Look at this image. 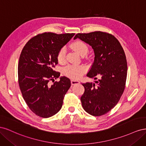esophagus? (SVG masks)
<instances>
[{
	"instance_id": "34e87169",
	"label": "esophagus",
	"mask_w": 146,
	"mask_h": 146,
	"mask_svg": "<svg viewBox=\"0 0 146 146\" xmlns=\"http://www.w3.org/2000/svg\"><path fill=\"white\" fill-rule=\"evenodd\" d=\"M80 83V82L78 80H71V84L72 85H77V84Z\"/></svg>"
}]
</instances>
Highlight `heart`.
I'll list each match as a JSON object with an SVG mask.
<instances>
[{
  "label": "heart",
  "mask_w": 146,
  "mask_h": 146,
  "mask_svg": "<svg viewBox=\"0 0 146 146\" xmlns=\"http://www.w3.org/2000/svg\"><path fill=\"white\" fill-rule=\"evenodd\" d=\"M70 47L81 56L85 55L88 51V47L86 43L81 40H79V39L72 42L70 44ZM66 54V51L65 47H62L58 51V54H57V60L59 62L62 63L65 60ZM85 71L86 68L83 66H76L74 65H69L65 67L63 69V72L66 76L74 79L80 78L85 72Z\"/></svg>",
  "instance_id": "b5f03b06"
}]
</instances>
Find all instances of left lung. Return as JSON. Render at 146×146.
Listing matches in <instances>:
<instances>
[{"label":"left lung","instance_id":"left-lung-1","mask_svg":"<svg viewBox=\"0 0 146 146\" xmlns=\"http://www.w3.org/2000/svg\"><path fill=\"white\" fill-rule=\"evenodd\" d=\"M77 38L94 49V61L87 76L99 77L96 84H82V107L91 115H104L115 107L125 90L127 63L124 50L117 39L107 32L77 33L74 39Z\"/></svg>","mask_w":146,"mask_h":146}]
</instances>
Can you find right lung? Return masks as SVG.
<instances>
[{
    "mask_svg": "<svg viewBox=\"0 0 146 146\" xmlns=\"http://www.w3.org/2000/svg\"><path fill=\"white\" fill-rule=\"evenodd\" d=\"M74 33L45 32L31 38L22 50L18 64V83L29 108L36 115L47 118L58 113L70 86V80L54 70L58 51ZM53 82V84L51 83Z\"/></svg>",
    "mask_w": 146,
    "mask_h": 146,
    "instance_id": "obj_1",
    "label": "right lung"
}]
</instances>
